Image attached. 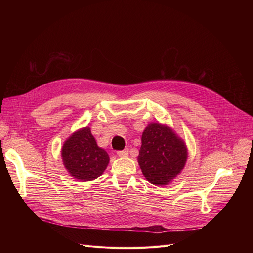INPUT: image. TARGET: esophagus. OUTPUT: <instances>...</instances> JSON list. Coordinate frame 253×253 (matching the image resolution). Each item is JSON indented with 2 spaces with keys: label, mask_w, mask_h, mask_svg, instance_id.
Here are the masks:
<instances>
[{
  "label": "esophagus",
  "mask_w": 253,
  "mask_h": 253,
  "mask_svg": "<svg viewBox=\"0 0 253 253\" xmlns=\"http://www.w3.org/2000/svg\"><path fill=\"white\" fill-rule=\"evenodd\" d=\"M128 153H129V150L128 149H125V150H123V151H118V156L119 157H126L127 155H128Z\"/></svg>",
  "instance_id": "esophagus-1"
}]
</instances>
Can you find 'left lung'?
Wrapping results in <instances>:
<instances>
[{
	"instance_id": "8db88e82",
	"label": "left lung",
	"mask_w": 253,
	"mask_h": 253,
	"mask_svg": "<svg viewBox=\"0 0 253 253\" xmlns=\"http://www.w3.org/2000/svg\"><path fill=\"white\" fill-rule=\"evenodd\" d=\"M188 152L184 142L169 127L152 123L141 136L137 157L142 174L156 185H164L180 173Z\"/></svg>"
}]
</instances>
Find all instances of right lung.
<instances>
[{
	"instance_id": "add662e5",
	"label": "right lung",
	"mask_w": 253,
	"mask_h": 253,
	"mask_svg": "<svg viewBox=\"0 0 253 253\" xmlns=\"http://www.w3.org/2000/svg\"><path fill=\"white\" fill-rule=\"evenodd\" d=\"M61 156L69 173L84 181L99 177L110 161L108 153L98 147L88 127L75 132L64 142Z\"/></svg>"
}]
</instances>
